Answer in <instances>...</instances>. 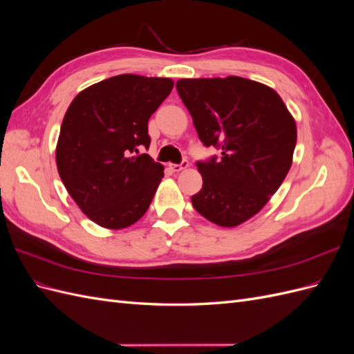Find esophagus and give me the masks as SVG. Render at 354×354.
Masks as SVG:
<instances>
[{"label": "esophagus", "mask_w": 354, "mask_h": 354, "mask_svg": "<svg viewBox=\"0 0 354 354\" xmlns=\"http://www.w3.org/2000/svg\"><path fill=\"white\" fill-rule=\"evenodd\" d=\"M187 167H189V160L187 159H183L180 164H169V169L174 171V173H178V171L185 169Z\"/></svg>", "instance_id": "esophagus-1"}]
</instances>
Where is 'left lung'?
I'll return each instance as SVG.
<instances>
[{"instance_id": "8db88e82", "label": "left lung", "mask_w": 354, "mask_h": 354, "mask_svg": "<svg viewBox=\"0 0 354 354\" xmlns=\"http://www.w3.org/2000/svg\"><path fill=\"white\" fill-rule=\"evenodd\" d=\"M176 88L199 140L221 151L196 162L203 183L192 205L218 226H238L269 202L291 168L294 118L274 90L241 77L180 80Z\"/></svg>"}]
</instances>
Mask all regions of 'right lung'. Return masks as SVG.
Wrapping results in <instances>:
<instances>
[{"mask_svg": "<svg viewBox=\"0 0 354 354\" xmlns=\"http://www.w3.org/2000/svg\"><path fill=\"white\" fill-rule=\"evenodd\" d=\"M173 85L124 73L85 88L68 108L56 149L59 176L99 226L128 227L151 205L164 167L138 152L151 146L149 118Z\"/></svg>", "mask_w": 354, "mask_h": 354, "instance_id": "add662e5", "label": "right lung"}]
</instances>
